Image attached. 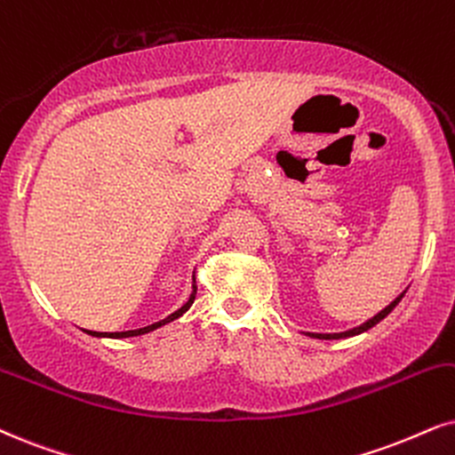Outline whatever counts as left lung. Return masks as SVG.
<instances>
[{
  "instance_id": "1",
  "label": "left lung",
  "mask_w": 455,
  "mask_h": 455,
  "mask_svg": "<svg viewBox=\"0 0 455 455\" xmlns=\"http://www.w3.org/2000/svg\"><path fill=\"white\" fill-rule=\"evenodd\" d=\"M407 291V290H405ZM405 291H401L399 296L395 298L393 302L388 304V307H384L380 313H376L373 315L371 319H367V321H363V323L361 325H356V327H350V330H347V331H333V333H321V331H304L307 333V336H310V338H317V340H340V338H350V336H359V333H363V331H367V330H371L373 325L376 323H380V321L387 317V315L390 313V310H393L396 304L401 302V298L405 296Z\"/></svg>"
}]
</instances>
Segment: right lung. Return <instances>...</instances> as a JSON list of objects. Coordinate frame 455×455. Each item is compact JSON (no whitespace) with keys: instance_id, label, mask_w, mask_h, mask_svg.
<instances>
[{"instance_id":"1","label":"right lung","mask_w":455,"mask_h":455,"mask_svg":"<svg viewBox=\"0 0 455 455\" xmlns=\"http://www.w3.org/2000/svg\"><path fill=\"white\" fill-rule=\"evenodd\" d=\"M195 294H197V285L193 283L191 296H188V300H187L185 304H182L180 308L174 310V313L168 315V317H165V319L157 321V323L147 325V327H140V330H130V331H90V330H84V331L90 333V336H94V338H134V336H142V333H148V331L157 330V327H161V325H168V323H172V321H174V319L182 317V315H185L187 310L191 308V304H193V300H195Z\"/></svg>"}]
</instances>
